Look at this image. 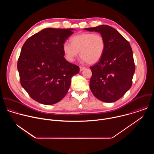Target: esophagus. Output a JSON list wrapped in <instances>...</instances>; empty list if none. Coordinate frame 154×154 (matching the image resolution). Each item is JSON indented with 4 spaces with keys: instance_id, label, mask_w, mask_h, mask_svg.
Masks as SVG:
<instances>
[{
    "instance_id": "34e87169",
    "label": "esophagus",
    "mask_w": 154,
    "mask_h": 154,
    "mask_svg": "<svg viewBox=\"0 0 154 154\" xmlns=\"http://www.w3.org/2000/svg\"><path fill=\"white\" fill-rule=\"evenodd\" d=\"M85 68H86L84 67V66H80V71H82L84 70Z\"/></svg>"
}]
</instances>
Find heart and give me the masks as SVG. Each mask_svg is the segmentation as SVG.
I'll return each instance as SVG.
<instances>
[{"label":"heart","mask_w":154,"mask_h":154,"mask_svg":"<svg viewBox=\"0 0 154 154\" xmlns=\"http://www.w3.org/2000/svg\"><path fill=\"white\" fill-rule=\"evenodd\" d=\"M71 43L65 42L63 51L67 60L74 61L80 52L83 61L89 64L97 63L102 58L105 49V41L99 33H82L71 38Z\"/></svg>","instance_id":"obj_1"}]
</instances>
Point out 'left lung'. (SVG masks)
I'll list each match as a JSON object with an SVG mask.
<instances>
[{
  "mask_svg": "<svg viewBox=\"0 0 154 154\" xmlns=\"http://www.w3.org/2000/svg\"><path fill=\"white\" fill-rule=\"evenodd\" d=\"M85 30L100 33L105 41L102 58L90 67L91 91L102 102H114L122 97L132 85L135 65L131 48L121 34L109 26Z\"/></svg>",
  "mask_w": 154,
  "mask_h": 154,
  "instance_id": "1",
  "label": "left lung"
}]
</instances>
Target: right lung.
I'll return each instance as SVG.
<instances>
[{"label": "right lung", "mask_w": 154, "mask_h": 154, "mask_svg": "<svg viewBox=\"0 0 154 154\" xmlns=\"http://www.w3.org/2000/svg\"><path fill=\"white\" fill-rule=\"evenodd\" d=\"M72 29H45L28 38L17 61L21 86L36 102L52 105L67 94L78 66L64 57L63 45Z\"/></svg>", "instance_id": "1"}]
</instances>
